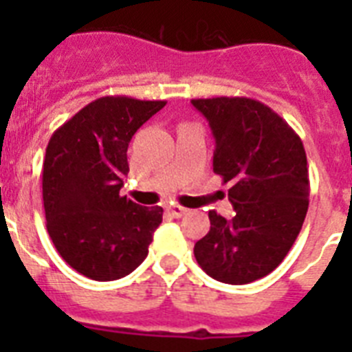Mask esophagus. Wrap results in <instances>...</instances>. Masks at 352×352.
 Wrapping results in <instances>:
<instances>
[{"label": "esophagus", "instance_id": "esophagus-1", "mask_svg": "<svg viewBox=\"0 0 352 352\" xmlns=\"http://www.w3.org/2000/svg\"><path fill=\"white\" fill-rule=\"evenodd\" d=\"M167 213H169L170 217H174V219H179V217H183V214L186 213V208H183V206H169V208H167Z\"/></svg>", "mask_w": 352, "mask_h": 352}]
</instances>
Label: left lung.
I'll list each match as a JSON object with an SVG mask.
<instances>
[{
    "label": "left lung",
    "instance_id": "8db88e82",
    "mask_svg": "<svg viewBox=\"0 0 352 352\" xmlns=\"http://www.w3.org/2000/svg\"><path fill=\"white\" fill-rule=\"evenodd\" d=\"M214 138L213 170L231 183V220L210 213L194 256L214 280L243 285L284 261L309 210L307 155L298 133L268 105L247 96L195 98Z\"/></svg>",
    "mask_w": 352,
    "mask_h": 352
}]
</instances>
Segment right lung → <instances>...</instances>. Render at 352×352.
Instances as JSON below:
<instances>
[{
	"label": "right lung",
	"mask_w": 352,
	"mask_h": 352,
	"mask_svg": "<svg viewBox=\"0 0 352 352\" xmlns=\"http://www.w3.org/2000/svg\"><path fill=\"white\" fill-rule=\"evenodd\" d=\"M164 105L102 96L56 130L45 149L47 232L65 263L91 280H118L148 256L164 210L139 206L120 190L130 139Z\"/></svg>",
	"instance_id": "right-lung-1"
}]
</instances>
